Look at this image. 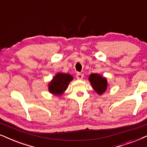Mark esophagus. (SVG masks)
<instances>
[{
	"mask_svg": "<svg viewBox=\"0 0 147 147\" xmlns=\"http://www.w3.org/2000/svg\"><path fill=\"white\" fill-rule=\"evenodd\" d=\"M83 77H84V75H83V74H81V73H77V79L82 80V79H83Z\"/></svg>",
	"mask_w": 147,
	"mask_h": 147,
	"instance_id": "1",
	"label": "esophagus"
}]
</instances>
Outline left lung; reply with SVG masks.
I'll return each instance as SVG.
<instances>
[{
	"instance_id": "left-lung-1",
	"label": "left lung",
	"mask_w": 147,
	"mask_h": 147,
	"mask_svg": "<svg viewBox=\"0 0 147 147\" xmlns=\"http://www.w3.org/2000/svg\"><path fill=\"white\" fill-rule=\"evenodd\" d=\"M89 81L94 91L99 95H103L109 86L106 78L97 73L91 74L89 77Z\"/></svg>"
}]
</instances>
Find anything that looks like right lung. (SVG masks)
I'll list each match as a JSON object with an SVG mask.
<instances>
[{"instance_id":"1","label":"right lung","mask_w":147,"mask_h":147,"mask_svg":"<svg viewBox=\"0 0 147 147\" xmlns=\"http://www.w3.org/2000/svg\"><path fill=\"white\" fill-rule=\"evenodd\" d=\"M72 80L73 77L69 74L58 72L48 83V91L52 95L61 96Z\"/></svg>"}]
</instances>
